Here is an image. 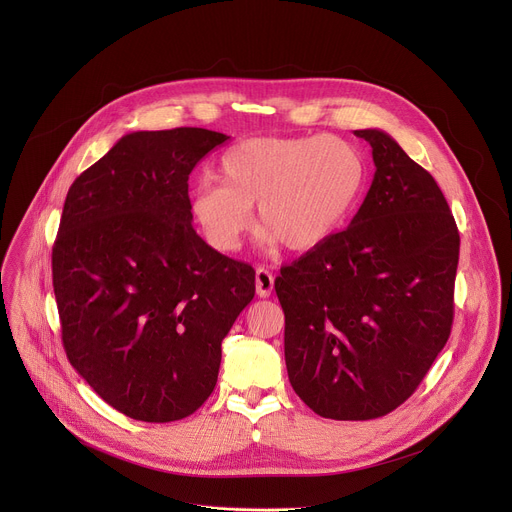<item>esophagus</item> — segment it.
Listing matches in <instances>:
<instances>
[{"label": "esophagus", "instance_id": "esophagus-1", "mask_svg": "<svg viewBox=\"0 0 512 512\" xmlns=\"http://www.w3.org/2000/svg\"><path fill=\"white\" fill-rule=\"evenodd\" d=\"M255 288H257V296L259 298H267L273 290V273L265 267H259L255 271Z\"/></svg>", "mask_w": 512, "mask_h": 512}]
</instances>
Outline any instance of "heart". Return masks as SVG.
Returning <instances> with one entry per match:
<instances>
[{
	"mask_svg": "<svg viewBox=\"0 0 512 512\" xmlns=\"http://www.w3.org/2000/svg\"><path fill=\"white\" fill-rule=\"evenodd\" d=\"M220 183L202 181L190 210L218 251H237L257 222L263 243L294 253L333 239L357 210L365 183L363 153L345 138L257 136L228 149L218 165Z\"/></svg>",
	"mask_w": 512,
	"mask_h": 512,
	"instance_id": "b5f03b06",
	"label": "heart"
}]
</instances>
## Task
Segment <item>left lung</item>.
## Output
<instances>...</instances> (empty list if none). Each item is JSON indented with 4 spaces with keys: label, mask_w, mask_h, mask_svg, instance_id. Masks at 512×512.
Instances as JSON below:
<instances>
[{
    "label": "left lung",
    "mask_w": 512,
    "mask_h": 512,
    "mask_svg": "<svg viewBox=\"0 0 512 512\" xmlns=\"http://www.w3.org/2000/svg\"><path fill=\"white\" fill-rule=\"evenodd\" d=\"M374 181L351 224L284 265L288 378L308 408L369 421L398 408L445 347L459 232L443 192L390 134L355 130Z\"/></svg>",
    "instance_id": "1"
}]
</instances>
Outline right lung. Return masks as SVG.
<instances>
[{
  "label": "right lung",
  "mask_w": 512,
  "mask_h": 512,
  "mask_svg": "<svg viewBox=\"0 0 512 512\" xmlns=\"http://www.w3.org/2000/svg\"><path fill=\"white\" fill-rule=\"evenodd\" d=\"M230 136H122L69 188L53 247L63 347L112 408L171 423L212 394L222 339L255 296V269L192 226V169Z\"/></svg>",
  "instance_id": "1"
}]
</instances>
